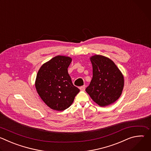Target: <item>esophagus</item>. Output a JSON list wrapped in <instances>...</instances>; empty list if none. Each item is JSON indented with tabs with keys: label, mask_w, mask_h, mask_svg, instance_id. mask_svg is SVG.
Instances as JSON below:
<instances>
[{
	"label": "esophagus",
	"mask_w": 151,
	"mask_h": 151,
	"mask_svg": "<svg viewBox=\"0 0 151 151\" xmlns=\"http://www.w3.org/2000/svg\"><path fill=\"white\" fill-rule=\"evenodd\" d=\"M79 88H80V90H81V91H85V85L81 86V87Z\"/></svg>",
	"instance_id": "34e87169"
}]
</instances>
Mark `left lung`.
Here are the masks:
<instances>
[{"instance_id":"left-lung-1","label":"left lung","mask_w":151,"mask_h":151,"mask_svg":"<svg viewBox=\"0 0 151 151\" xmlns=\"http://www.w3.org/2000/svg\"><path fill=\"white\" fill-rule=\"evenodd\" d=\"M90 60L93 65V78L86 92L99 106H108L121 95L124 84L123 75L108 58L96 55Z\"/></svg>"}]
</instances>
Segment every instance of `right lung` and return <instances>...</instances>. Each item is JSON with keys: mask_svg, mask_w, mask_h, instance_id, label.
<instances>
[{"mask_svg": "<svg viewBox=\"0 0 151 151\" xmlns=\"http://www.w3.org/2000/svg\"><path fill=\"white\" fill-rule=\"evenodd\" d=\"M71 61L69 57L58 55L43 64L37 72V92L52 109L62 111L68 109L79 92L68 73Z\"/></svg>", "mask_w": 151, "mask_h": 151, "instance_id": "add662e5", "label": "right lung"}]
</instances>
